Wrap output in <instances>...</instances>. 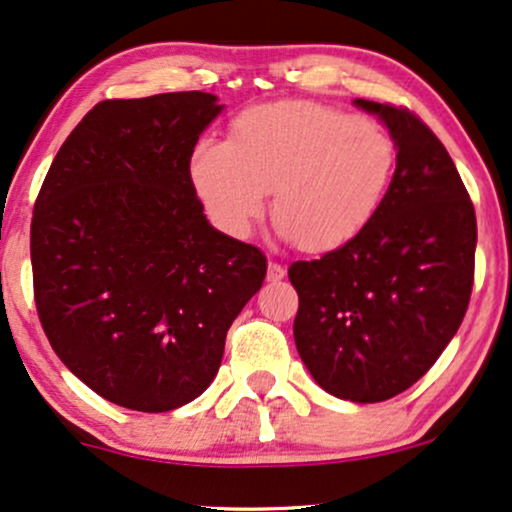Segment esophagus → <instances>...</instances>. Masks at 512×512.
<instances>
[{
	"label": "esophagus",
	"instance_id": "1",
	"mask_svg": "<svg viewBox=\"0 0 512 512\" xmlns=\"http://www.w3.org/2000/svg\"><path fill=\"white\" fill-rule=\"evenodd\" d=\"M282 277H285V268H282L280 263L270 261L268 263V280L270 282H277V280H282Z\"/></svg>",
	"mask_w": 512,
	"mask_h": 512
}]
</instances>
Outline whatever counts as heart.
Segmentation results:
<instances>
[{
	"label": "heart",
	"mask_w": 512,
	"mask_h": 512,
	"mask_svg": "<svg viewBox=\"0 0 512 512\" xmlns=\"http://www.w3.org/2000/svg\"><path fill=\"white\" fill-rule=\"evenodd\" d=\"M399 151L356 113L315 102L244 109L227 142L204 137L189 156L194 192L220 230L249 235L273 192L270 218L308 254L349 244L382 211Z\"/></svg>",
	"instance_id": "obj_1"
}]
</instances>
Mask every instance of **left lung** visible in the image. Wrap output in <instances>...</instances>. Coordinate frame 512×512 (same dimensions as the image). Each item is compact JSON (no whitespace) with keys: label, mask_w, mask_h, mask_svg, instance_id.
Masks as SVG:
<instances>
[{"label":"left lung","mask_w":512,"mask_h":512,"mask_svg":"<svg viewBox=\"0 0 512 512\" xmlns=\"http://www.w3.org/2000/svg\"><path fill=\"white\" fill-rule=\"evenodd\" d=\"M399 149L375 220L318 261L289 266L294 342L327 394L377 403L432 368L468 311L477 218L439 137L413 111L356 99Z\"/></svg>","instance_id":"1"}]
</instances>
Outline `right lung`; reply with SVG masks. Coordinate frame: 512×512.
<instances>
[{
	"label": "right lung",
	"instance_id": "obj_1",
	"mask_svg": "<svg viewBox=\"0 0 512 512\" xmlns=\"http://www.w3.org/2000/svg\"><path fill=\"white\" fill-rule=\"evenodd\" d=\"M220 109L206 92L99 102L37 194L42 330L78 380L123 408L166 413L197 399L266 280L263 251L211 227L189 178Z\"/></svg>",
	"mask_w": 512,
	"mask_h": 512
}]
</instances>
